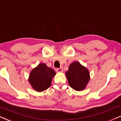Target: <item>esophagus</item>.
Masks as SVG:
<instances>
[{"label":"esophagus","mask_w":121,"mask_h":121,"mask_svg":"<svg viewBox=\"0 0 121 121\" xmlns=\"http://www.w3.org/2000/svg\"><path fill=\"white\" fill-rule=\"evenodd\" d=\"M56 71L57 72H62L63 71V69L62 68H56Z\"/></svg>","instance_id":"34e87169"}]
</instances>
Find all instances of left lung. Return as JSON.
<instances>
[{"label":"left lung","instance_id":"left-lung-1","mask_svg":"<svg viewBox=\"0 0 121 121\" xmlns=\"http://www.w3.org/2000/svg\"><path fill=\"white\" fill-rule=\"evenodd\" d=\"M65 76L69 85L76 91L84 90L90 80L89 70L77 61L69 65Z\"/></svg>","mask_w":121,"mask_h":121}]
</instances>
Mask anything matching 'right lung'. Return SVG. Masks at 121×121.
Listing matches in <instances>:
<instances>
[{
	"label": "right lung",
	"instance_id": "right-lung-1",
	"mask_svg": "<svg viewBox=\"0 0 121 121\" xmlns=\"http://www.w3.org/2000/svg\"><path fill=\"white\" fill-rule=\"evenodd\" d=\"M56 74V72L45 64L40 63L31 71L29 81L34 90L41 92L50 87Z\"/></svg>",
	"mask_w": 121,
	"mask_h": 121
}]
</instances>
